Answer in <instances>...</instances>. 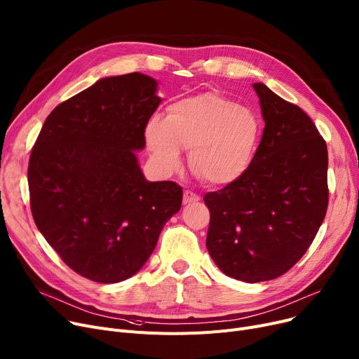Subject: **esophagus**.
<instances>
[{
    "instance_id": "obj_1",
    "label": "esophagus",
    "mask_w": 359,
    "mask_h": 359,
    "mask_svg": "<svg viewBox=\"0 0 359 359\" xmlns=\"http://www.w3.org/2000/svg\"><path fill=\"white\" fill-rule=\"evenodd\" d=\"M201 198H199V195H196V194H194V192H191V191H186L184 194H183V203L184 205H187V203H195V202H198Z\"/></svg>"
}]
</instances>
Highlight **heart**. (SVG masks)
Segmentation results:
<instances>
[{"label": "heart", "instance_id": "obj_1", "mask_svg": "<svg viewBox=\"0 0 359 359\" xmlns=\"http://www.w3.org/2000/svg\"><path fill=\"white\" fill-rule=\"evenodd\" d=\"M256 113L217 93H202L170 104L167 116L151 118L147 147L164 173L182 163V148L195 175L212 186H229L249 170L259 142Z\"/></svg>", "mask_w": 359, "mask_h": 359}]
</instances>
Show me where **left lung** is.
I'll use <instances>...</instances> for the list:
<instances>
[{"mask_svg":"<svg viewBox=\"0 0 359 359\" xmlns=\"http://www.w3.org/2000/svg\"><path fill=\"white\" fill-rule=\"evenodd\" d=\"M265 129L240 180L203 201L211 211L206 249L230 278L269 280L303 257L329 201L327 147L313 121L255 83Z\"/></svg>","mask_w":359,"mask_h":359,"instance_id":"obj_1","label":"left lung"}]
</instances>
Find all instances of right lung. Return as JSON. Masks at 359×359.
<instances>
[{
  "label": "right lung",
  "instance_id": "1",
  "mask_svg": "<svg viewBox=\"0 0 359 359\" xmlns=\"http://www.w3.org/2000/svg\"><path fill=\"white\" fill-rule=\"evenodd\" d=\"M157 88L141 72L100 79L50 111L30 154L36 227L72 271L102 284L135 275L182 206V187L148 182L137 157Z\"/></svg>",
  "mask_w": 359,
  "mask_h": 359
}]
</instances>
